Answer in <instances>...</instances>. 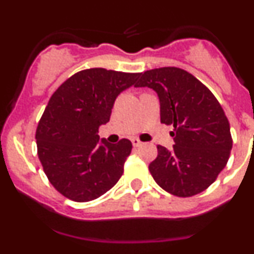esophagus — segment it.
I'll use <instances>...</instances> for the list:
<instances>
[{
	"mask_svg": "<svg viewBox=\"0 0 254 254\" xmlns=\"http://www.w3.org/2000/svg\"><path fill=\"white\" fill-rule=\"evenodd\" d=\"M131 142H132V145H134V147H139V146L142 143L139 139H136V137H134V139L131 140Z\"/></svg>",
	"mask_w": 254,
	"mask_h": 254,
	"instance_id": "obj_1",
	"label": "esophagus"
}]
</instances>
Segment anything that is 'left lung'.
Here are the masks:
<instances>
[{"mask_svg":"<svg viewBox=\"0 0 254 254\" xmlns=\"http://www.w3.org/2000/svg\"><path fill=\"white\" fill-rule=\"evenodd\" d=\"M136 87L158 94L161 123L173 125L172 150L158 145L148 166L156 183L181 198L204 191L226 166L232 148L230 123L221 104L205 84L178 67L141 73Z\"/></svg>","mask_w":254,"mask_h":254,"instance_id":"8db88e82","label":"left lung"}]
</instances>
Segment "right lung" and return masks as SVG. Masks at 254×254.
<instances>
[{"label":"right lung","instance_id":"1","mask_svg":"<svg viewBox=\"0 0 254 254\" xmlns=\"http://www.w3.org/2000/svg\"><path fill=\"white\" fill-rule=\"evenodd\" d=\"M140 73L87 68L66 79L51 96L38 124V156L54 188L78 203L99 198L117 184L132 143L99 142L115 98Z\"/></svg>","mask_w":254,"mask_h":254}]
</instances>
